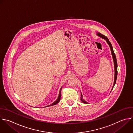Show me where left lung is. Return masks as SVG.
Returning a JSON list of instances; mask_svg holds the SVG:
<instances>
[{
    "label": "left lung",
    "mask_w": 133,
    "mask_h": 133,
    "mask_svg": "<svg viewBox=\"0 0 133 133\" xmlns=\"http://www.w3.org/2000/svg\"><path fill=\"white\" fill-rule=\"evenodd\" d=\"M97 35L98 36H99V37H101L102 38L105 39L106 41V42H107V43L108 44V45H109L110 48V50H111V54H112V57H113V62H114V83H113V85L112 87V89L111 90V91L112 90L113 88L114 87V86L115 85V83H116V78H117V61H116V56H115V54L114 52V51H113V47H112V44L111 43V42L109 41V39L108 38V37L107 36H105V35L101 34L99 32H98L97 33ZM80 99H81V101H82V102L84 103H88L84 99H83V98H82V94H81V97H80Z\"/></svg>",
    "instance_id": "8db88e82"
}]
</instances>
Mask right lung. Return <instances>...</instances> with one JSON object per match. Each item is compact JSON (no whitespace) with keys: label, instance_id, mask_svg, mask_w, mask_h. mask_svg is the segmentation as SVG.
<instances>
[{"label":"right lung","instance_id":"right-lung-1","mask_svg":"<svg viewBox=\"0 0 133 133\" xmlns=\"http://www.w3.org/2000/svg\"><path fill=\"white\" fill-rule=\"evenodd\" d=\"M62 88V87L61 88V89H60V90H59V95H58V98H57V99L55 102H54L53 103H52L51 104H50V105H48V106H46V107H50V106L54 105L57 104V103L59 102V101H60V100H61V93Z\"/></svg>","mask_w":133,"mask_h":133}]
</instances>
